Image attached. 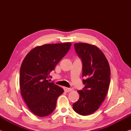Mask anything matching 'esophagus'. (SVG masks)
<instances>
[{
	"label": "esophagus",
	"instance_id": "obj_1",
	"mask_svg": "<svg viewBox=\"0 0 131 131\" xmlns=\"http://www.w3.org/2000/svg\"><path fill=\"white\" fill-rule=\"evenodd\" d=\"M64 90H65L66 92H69L72 91V88H70L64 87Z\"/></svg>",
	"mask_w": 131,
	"mask_h": 131
}]
</instances>
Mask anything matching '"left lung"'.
Here are the masks:
<instances>
[{"label": "left lung", "mask_w": 131, "mask_h": 131, "mask_svg": "<svg viewBox=\"0 0 131 131\" xmlns=\"http://www.w3.org/2000/svg\"><path fill=\"white\" fill-rule=\"evenodd\" d=\"M75 51L82 62L84 87L78 91L79 99L73 108L81 116H87L98 109L105 100L110 83V69L100 49L87 43H75Z\"/></svg>", "instance_id": "8db88e82"}]
</instances>
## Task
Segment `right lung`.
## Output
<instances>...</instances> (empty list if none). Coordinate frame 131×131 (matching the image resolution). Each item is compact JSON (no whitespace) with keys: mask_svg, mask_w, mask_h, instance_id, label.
Masks as SVG:
<instances>
[{"mask_svg":"<svg viewBox=\"0 0 131 131\" xmlns=\"http://www.w3.org/2000/svg\"><path fill=\"white\" fill-rule=\"evenodd\" d=\"M70 43L38 46L26 55L20 69L21 94L28 108L39 117L51 114L62 88L53 82L50 73L69 50Z\"/></svg>","mask_w":131,"mask_h":131,"instance_id":"obj_1","label":"right lung"}]
</instances>
